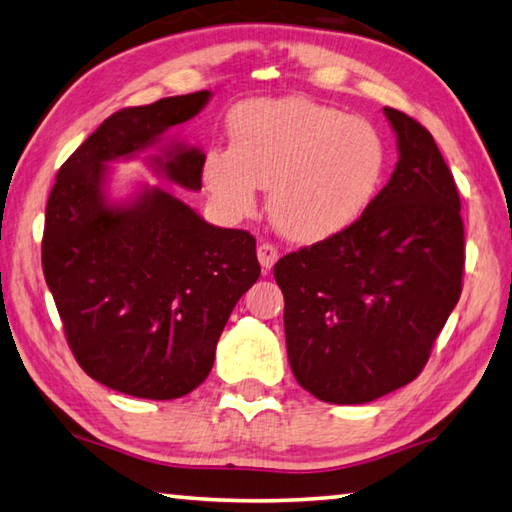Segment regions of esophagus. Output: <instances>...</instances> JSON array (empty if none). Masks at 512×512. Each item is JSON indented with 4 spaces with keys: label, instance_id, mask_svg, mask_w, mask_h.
<instances>
[{
    "label": "esophagus",
    "instance_id": "1",
    "mask_svg": "<svg viewBox=\"0 0 512 512\" xmlns=\"http://www.w3.org/2000/svg\"><path fill=\"white\" fill-rule=\"evenodd\" d=\"M276 261H279V249L270 245V242H261L258 245V263H261L263 270L270 272Z\"/></svg>",
    "mask_w": 512,
    "mask_h": 512
}]
</instances>
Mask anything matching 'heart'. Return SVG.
Returning a JSON list of instances; mask_svg holds the SVG:
<instances>
[{"label": "heart", "mask_w": 512, "mask_h": 512, "mask_svg": "<svg viewBox=\"0 0 512 512\" xmlns=\"http://www.w3.org/2000/svg\"><path fill=\"white\" fill-rule=\"evenodd\" d=\"M229 148L204 152L202 182L227 218L267 211L285 238H335L378 197L389 146L373 121L303 96L251 98L227 116Z\"/></svg>", "instance_id": "1"}]
</instances>
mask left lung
Returning a JSON list of instances; mask_svg holds the SVG:
<instances>
[{
	"label": "left lung",
	"instance_id": "obj_1",
	"mask_svg": "<svg viewBox=\"0 0 512 512\" xmlns=\"http://www.w3.org/2000/svg\"><path fill=\"white\" fill-rule=\"evenodd\" d=\"M384 114L398 164L371 209L274 265L294 378L333 405H364L416 380L461 297L454 177L423 125L393 107Z\"/></svg>",
	"mask_w": 512,
	"mask_h": 512
}]
</instances>
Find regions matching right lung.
I'll use <instances>...</instances> for the list:
<instances>
[{"instance_id": "obj_1", "label": "right lung", "mask_w": 512, "mask_h": 512, "mask_svg": "<svg viewBox=\"0 0 512 512\" xmlns=\"http://www.w3.org/2000/svg\"><path fill=\"white\" fill-rule=\"evenodd\" d=\"M211 92L125 107L58 170L44 218L42 270L76 362L134 398L173 400L206 380L233 306L261 276L256 240L220 229L161 186L107 195L112 161L159 150L168 182L202 188L200 148L164 134L204 110Z\"/></svg>"}]
</instances>
